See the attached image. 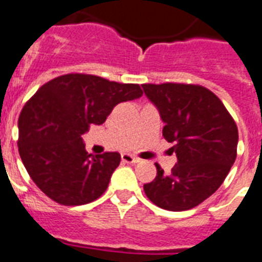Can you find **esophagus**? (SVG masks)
<instances>
[{
	"label": "esophagus",
	"mask_w": 262,
	"mask_h": 262,
	"mask_svg": "<svg viewBox=\"0 0 262 262\" xmlns=\"http://www.w3.org/2000/svg\"><path fill=\"white\" fill-rule=\"evenodd\" d=\"M121 159H122V161H124V163H127V164H136V163H138V161H140V159H138V157L132 156V155H129V153H124V155L121 156Z\"/></svg>",
	"instance_id": "34e87169"
}]
</instances>
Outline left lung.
<instances>
[{
    "label": "left lung",
    "mask_w": 262,
    "mask_h": 262,
    "mask_svg": "<svg viewBox=\"0 0 262 262\" xmlns=\"http://www.w3.org/2000/svg\"><path fill=\"white\" fill-rule=\"evenodd\" d=\"M156 106L163 136L173 142L178 163L169 173L156 164L155 180L144 184L149 201L169 211L201 205L223 183L237 157L238 129L214 93L202 86L163 83L142 84Z\"/></svg>",
    "instance_id": "8db88e82"
}]
</instances>
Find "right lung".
Listing matches in <instances>:
<instances>
[{
  "label": "right lung",
  "instance_id": "right-lung-1",
  "mask_svg": "<svg viewBox=\"0 0 262 262\" xmlns=\"http://www.w3.org/2000/svg\"><path fill=\"white\" fill-rule=\"evenodd\" d=\"M142 95L138 84L69 74L42 84L18 117V153L35 184L52 201L80 206L101 196L121 161L117 152L89 155L82 135L114 106Z\"/></svg>",
  "mask_w": 262,
  "mask_h": 262
}]
</instances>
